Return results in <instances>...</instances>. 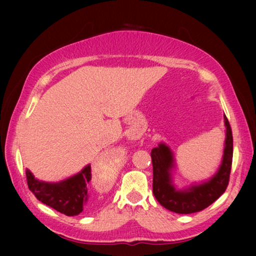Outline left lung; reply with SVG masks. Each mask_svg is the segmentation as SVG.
I'll list each match as a JSON object with an SVG mask.
<instances>
[{"instance_id": "obj_1", "label": "left lung", "mask_w": 256, "mask_h": 256, "mask_svg": "<svg viewBox=\"0 0 256 256\" xmlns=\"http://www.w3.org/2000/svg\"><path fill=\"white\" fill-rule=\"evenodd\" d=\"M226 140L222 164L218 172L209 180L202 184L192 185L186 190H176L172 182V168L174 167V157L166 144H160L151 150L154 167L152 192L157 201L167 210L176 214H188L198 212L212 204L226 190L230 176L232 162V133L226 115Z\"/></svg>"}]
</instances>
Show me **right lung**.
<instances>
[{
    "mask_svg": "<svg viewBox=\"0 0 256 256\" xmlns=\"http://www.w3.org/2000/svg\"><path fill=\"white\" fill-rule=\"evenodd\" d=\"M26 177L29 190L40 202L66 216H76L88 198L86 184L92 180V167L88 164L79 174L58 183L38 180L28 170Z\"/></svg>",
    "mask_w": 256,
    "mask_h": 256,
    "instance_id": "add662e5",
    "label": "right lung"
}]
</instances>
